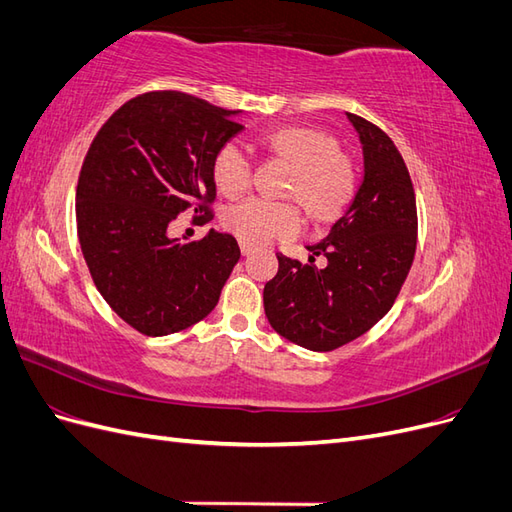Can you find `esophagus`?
Listing matches in <instances>:
<instances>
[{
    "label": "esophagus",
    "instance_id": "esophagus-1",
    "mask_svg": "<svg viewBox=\"0 0 512 512\" xmlns=\"http://www.w3.org/2000/svg\"><path fill=\"white\" fill-rule=\"evenodd\" d=\"M239 245H241V254H243V256H247V254H250V252L254 250V245H250V243H245V241H241Z\"/></svg>",
    "mask_w": 512,
    "mask_h": 512
}]
</instances>
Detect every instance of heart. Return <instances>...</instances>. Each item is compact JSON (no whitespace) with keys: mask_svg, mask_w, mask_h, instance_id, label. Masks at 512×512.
<instances>
[{"mask_svg":"<svg viewBox=\"0 0 512 512\" xmlns=\"http://www.w3.org/2000/svg\"><path fill=\"white\" fill-rule=\"evenodd\" d=\"M262 145L290 164L282 196L294 200L309 222L331 224L348 211L359 188V175L354 160L339 149L331 132L290 123L262 134ZM252 168V158L241 143H224L211 162L215 188L226 198L243 196L250 190ZM299 224L301 215L292 203L260 198L245 200L224 213L226 230L250 245L292 237Z\"/></svg>","mask_w":512,"mask_h":512,"instance_id":"obj_1","label":"heart"}]
</instances>
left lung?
<instances>
[{"label": "left lung", "mask_w": 512, "mask_h": 512, "mask_svg": "<svg viewBox=\"0 0 512 512\" xmlns=\"http://www.w3.org/2000/svg\"><path fill=\"white\" fill-rule=\"evenodd\" d=\"M359 132L365 177L329 237L307 250L309 265L277 254L265 286L271 327L297 346L329 352L367 333L393 307L416 252V196L408 166L384 130L348 113ZM328 256V267L313 265Z\"/></svg>", "instance_id": "8db88e82"}]
</instances>
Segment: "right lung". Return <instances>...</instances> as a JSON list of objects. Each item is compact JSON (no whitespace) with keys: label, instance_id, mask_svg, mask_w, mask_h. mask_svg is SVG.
<instances>
[{"label":"right lung","instance_id":"add662e5","mask_svg":"<svg viewBox=\"0 0 512 512\" xmlns=\"http://www.w3.org/2000/svg\"><path fill=\"white\" fill-rule=\"evenodd\" d=\"M235 115L183 91H147L89 145L76 185L81 250L104 301L138 333L170 335L209 316L241 258L228 232L168 237L185 209L213 218L211 162L243 130Z\"/></svg>","mask_w":512,"mask_h":512}]
</instances>
